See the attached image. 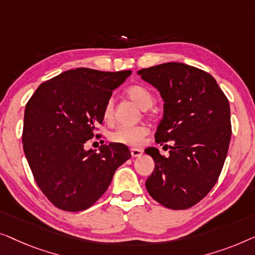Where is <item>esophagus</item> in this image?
Here are the masks:
<instances>
[{
  "label": "esophagus",
  "instance_id": "1",
  "mask_svg": "<svg viewBox=\"0 0 255 255\" xmlns=\"http://www.w3.org/2000/svg\"><path fill=\"white\" fill-rule=\"evenodd\" d=\"M130 153H131V157H134V158H137V157H141L143 151L139 149H135V148H131L130 149Z\"/></svg>",
  "mask_w": 255,
  "mask_h": 255
}]
</instances>
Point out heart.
<instances>
[{
    "label": "heart",
    "instance_id": "heart-1",
    "mask_svg": "<svg viewBox=\"0 0 255 255\" xmlns=\"http://www.w3.org/2000/svg\"><path fill=\"white\" fill-rule=\"evenodd\" d=\"M126 95L128 98L132 100L136 105L141 107L142 110L149 109L153 103V97L148 89L142 87V85L134 84L126 89ZM113 99H109L104 107V118L109 120L112 118L113 114ZM148 127L144 125H138V126H123L119 127L111 134V139L113 142L121 143L130 146L141 145L144 137L148 135Z\"/></svg>",
    "mask_w": 255,
    "mask_h": 255
}]
</instances>
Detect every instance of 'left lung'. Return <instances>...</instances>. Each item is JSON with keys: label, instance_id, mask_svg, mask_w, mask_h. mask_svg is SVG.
<instances>
[{"label": "left lung", "instance_id": "1", "mask_svg": "<svg viewBox=\"0 0 255 255\" xmlns=\"http://www.w3.org/2000/svg\"><path fill=\"white\" fill-rule=\"evenodd\" d=\"M137 75L159 91L164 103L156 142L173 141L168 157L155 146L144 150L155 162L146 191L164 207L187 209L214 187L227 158L231 138L228 98L210 74L185 63H162Z\"/></svg>", "mask_w": 255, "mask_h": 255}]
</instances>
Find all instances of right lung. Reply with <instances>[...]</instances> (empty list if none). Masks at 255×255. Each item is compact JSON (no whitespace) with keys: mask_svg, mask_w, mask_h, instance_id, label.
<instances>
[{"mask_svg":"<svg viewBox=\"0 0 255 255\" xmlns=\"http://www.w3.org/2000/svg\"><path fill=\"white\" fill-rule=\"evenodd\" d=\"M130 70L77 68L39 87L25 107L23 146L39 188L60 209H88L102 196L114 172L130 158L128 146L107 143L85 150L103 124L104 107Z\"/></svg>","mask_w":255,"mask_h":255,"instance_id":"add662e5","label":"right lung"}]
</instances>
